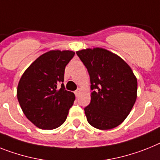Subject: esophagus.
<instances>
[{"mask_svg":"<svg viewBox=\"0 0 160 160\" xmlns=\"http://www.w3.org/2000/svg\"><path fill=\"white\" fill-rule=\"evenodd\" d=\"M80 92H81V89H77L76 90V91H75V92H74V94H75V95H76V96H78L79 95V94H80Z\"/></svg>","mask_w":160,"mask_h":160,"instance_id":"esophagus-1","label":"esophagus"}]
</instances>
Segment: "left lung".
I'll return each instance as SVG.
<instances>
[{"label":"left lung","instance_id":"8db88e82","mask_svg":"<svg viewBox=\"0 0 160 160\" xmlns=\"http://www.w3.org/2000/svg\"><path fill=\"white\" fill-rule=\"evenodd\" d=\"M91 78V103L84 108L88 123L111 129L128 117L137 99L138 82L129 65L119 56L101 48L78 51Z\"/></svg>","mask_w":160,"mask_h":160}]
</instances>
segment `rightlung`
I'll return each instance as SVG.
<instances>
[{
	"label": "right lung",
	"mask_w": 160,
	"mask_h": 160,
	"mask_svg": "<svg viewBox=\"0 0 160 160\" xmlns=\"http://www.w3.org/2000/svg\"><path fill=\"white\" fill-rule=\"evenodd\" d=\"M74 54L69 50L48 52L38 57L20 78L17 90L19 104L27 119L39 129H56L66 120L75 95L65 90L64 74Z\"/></svg>",
	"instance_id": "1"
}]
</instances>
